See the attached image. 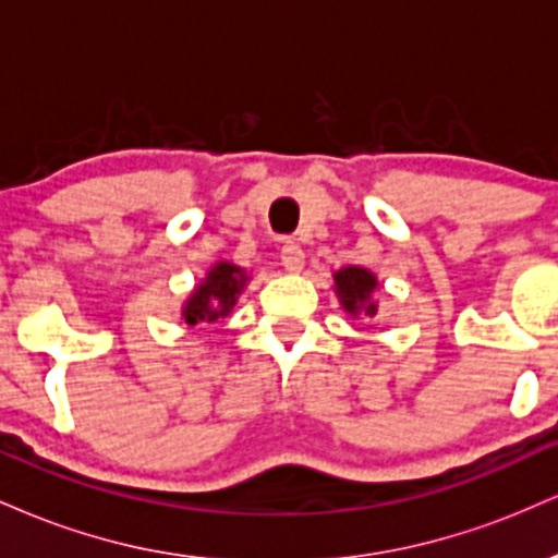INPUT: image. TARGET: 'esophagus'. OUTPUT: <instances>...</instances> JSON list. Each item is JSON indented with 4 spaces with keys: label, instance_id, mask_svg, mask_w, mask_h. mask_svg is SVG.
Wrapping results in <instances>:
<instances>
[{
    "label": "esophagus",
    "instance_id": "34e87169",
    "mask_svg": "<svg viewBox=\"0 0 558 558\" xmlns=\"http://www.w3.org/2000/svg\"><path fill=\"white\" fill-rule=\"evenodd\" d=\"M280 262L288 272H301L304 270V252H301L299 243L288 241L283 248H280Z\"/></svg>",
    "mask_w": 558,
    "mask_h": 558
}]
</instances>
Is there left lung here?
Here are the masks:
<instances>
[{
  "mask_svg": "<svg viewBox=\"0 0 558 558\" xmlns=\"http://www.w3.org/2000/svg\"><path fill=\"white\" fill-rule=\"evenodd\" d=\"M377 280L373 272L362 270V267H345V270L336 272V291L341 296V304L351 315H360L364 312L367 317H373L377 312L375 301H369V293L375 291Z\"/></svg>",
  "mask_w": 558,
  "mask_h": 558,
  "instance_id": "left-lung-1",
  "label": "left lung"
}]
</instances>
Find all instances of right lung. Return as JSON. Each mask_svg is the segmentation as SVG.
<instances>
[{"instance_id":"obj_1","label":"right lung","mask_w":558,"mask_h":558,"mask_svg":"<svg viewBox=\"0 0 558 558\" xmlns=\"http://www.w3.org/2000/svg\"><path fill=\"white\" fill-rule=\"evenodd\" d=\"M243 283H246V278H243V272L235 265H230V262L215 265L213 270H209L207 280L196 288L194 296L185 304V323H215L217 317L228 315L230 306L235 304V296L241 293Z\"/></svg>"}]
</instances>
